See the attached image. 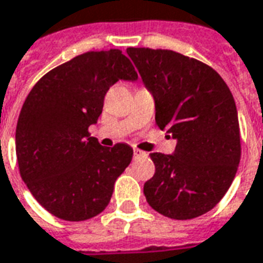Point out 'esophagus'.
<instances>
[{"label":"esophagus","mask_w":263,"mask_h":263,"mask_svg":"<svg viewBox=\"0 0 263 263\" xmlns=\"http://www.w3.org/2000/svg\"><path fill=\"white\" fill-rule=\"evenodd\" d=\"M142 156H146L145 152H142V150L139 149H134V158H139L142 157Z\"/></svg>","instance_id":"34e87169"}]
</instances>
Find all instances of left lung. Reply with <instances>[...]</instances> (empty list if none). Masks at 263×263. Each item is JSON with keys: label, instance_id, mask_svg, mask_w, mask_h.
Wrapping results in <instances>:
<instances>
[{"label": "left lung", "instance_id": "1", "mask_svg": "<svg viewBox=\"0 0 263 263\" xmlns=\"http://www.w3.org/2000/svg\"><path fill=\"white\" fill-rule=\"evenodd\" d=\"M156 106V124L176 139L174 154L150 153L156 165L143 193L171 219L211 211L237 172L241 145L236 103L219 74L170 49L128 48Z\"/></svg>", "mask_w": 263, "mask_h": 263}]
</instances>
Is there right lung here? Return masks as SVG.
I'll return each mask as SVG.
<instances>
[{
  "label": "right lung",
  "mask_w": 263,
  "mask_h": 263,
  "mask_svg": "<svg viewBox=\"0 0 263 263\" xmlns=\"http://www.w3.org/2000/svg\"><path fill=\"white\" fill-rule=\"evenodd\" d=\"M136 78L120 49L92 51L48 71L26 98L16 125L20 176L56 218L87 220L107 207L134 150L127 143L103 147L88 128L102 114L109 88Z\"/></svg>",
  "instance_id": "add662e5"
}]
</instances>
